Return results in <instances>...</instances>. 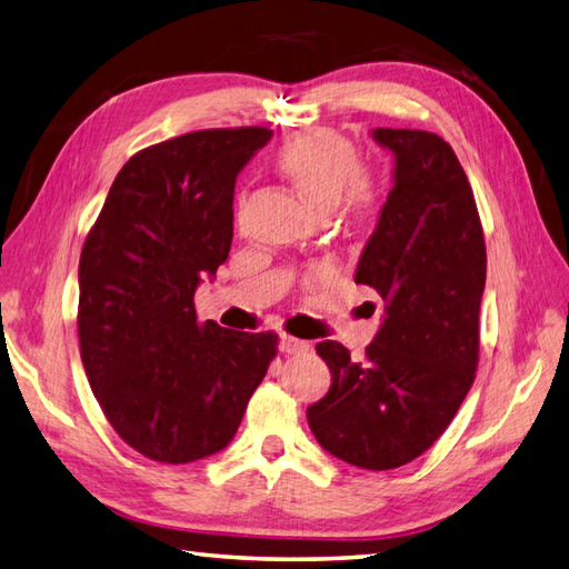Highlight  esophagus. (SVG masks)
<instances>
[{
  "instance_id": "34e87169",
  "label": "esophagus",
  "mask_w": 569,
  "mask_h": 569,
  "mask_svg": "<svg viewBox=\"0 0 569 569\" xmlns=\"http://www.w3.org/2000/svg\"><path fill=\"white\" fill-rule=\"evenodd\" d=\"M309 349H311L309 341L295 339V336H287V333H282V336H280V351H282V353L299 356V353H307Z\"/></svg>"
}]
</instances>
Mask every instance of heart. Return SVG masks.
I'll return each instance as SVG.
<instances>
[{"label": "heart", "mask_w": 569, "mask_h": 569, "mask_svg": "<svg viewBox=\"0 0 569 569\" xmlns=\"http://www.w3.org/2000/svg\"><path fill=\"white\" fill-rule=\"evenodd\" d=\"M277 164L321 211L339 203L346 189L351 199H363L368 193L358 173L361 161L353 144L331 130H309L292 137L277 154Z\"/></svg>", "instance_id": "b5f03b06"}]
</instances>
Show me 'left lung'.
Returning <instances> with one entry per match:
<instances>
[{
	"mask_svg": "<svg viewBox=\"0 0 569 569\" xmlns=\"http://www.w3.org/2000/svg\"><path fill=\"white\" fill-rule=\"evenodd\" d=\"M396 154L392 189L356 268L386 301L363 361L317 343L331 388L307 410L317 442L353 467L386 471L430 449L467 398L479 363L483 230L459 159L442 137L378 127Z\"/></svg>",
	"mask_w": 569,
	"mask_h": 569,
	"instance_id": "obj_1",
	"label": "left lung"
}]
</instances>
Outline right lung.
Returning a JSON list of instances; mask_svg holds the SVG:
<instances>
[{
  "mask_svg": "<svg viewBox=\"0 0 569 569\" xmlns=\"http://www.w3.org/2000/svg\"><path fill=\"white\" fill-rule=\"evenodd\" d=\"M270 137L199 130L137 152L80 252V361L114 432L147 459L228 447L277 353V333L201 323L193 307L230 252L238 173Z\"/></svg>",
  "mask_w": 569,
  "mask_h": 569,
  "instance_id": "add662e5",
  "label": "right lung"
}]
</instances>
